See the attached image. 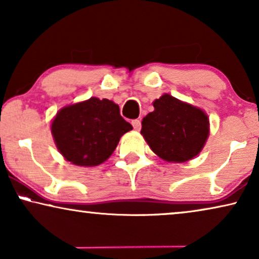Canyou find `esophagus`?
<instances>
[{
  "instance_id": "34e87169",
  "label": "esophagus",
  "mask_w": 259,
  "mask_h": 259,
  "mask_svg": "<svg viewBox=\"0 0 259 259\" xmlns=\"http://www.w3.org/2000/svg\"><path fill=\"white\" fill-rule=\"evenodd\" d=\"M132 125H133L134 130H136V131H139L141 128V121H140L139 119L132 120Z\"/></svg>"
}]
</instances>
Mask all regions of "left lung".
Returning <instances> with one entry per match:
<instances>
[{"mask_svg":"<svg viewBox=\"0 0 259 259\" xmlns=\"http://www.w3.org/2000/svg\"><path fill=\"white\" fill-rule=\"evenodd\" d=\"M145 116L141 134L151 150L166 161L184 162L196 157L208 137V119L201 109L164 94Z\"/></svg>","mask_w":259,"mask_h":259,"instance_id":"1","label":"left lung"}]
</instances>
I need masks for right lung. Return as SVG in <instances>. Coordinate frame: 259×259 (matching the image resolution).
<instances>
[{
	"label": "right lung",
	"mask_w": 259,
	"mask_h": 259,
	"mask_svg": "<svg viewBox=\"0 0 259 259\" xmlns=\"http://www.w3.org/2000/svg\"><path fill=\"white\" fill-rule=\"evenodd\" d=\"M131 130L132 125L120 115L118 105L98 98L63 107L52 122L60 153L79 166L107 160L121 136Z\"/></svg>",
	"instance_id": "add662e5"
}]
</instances>
